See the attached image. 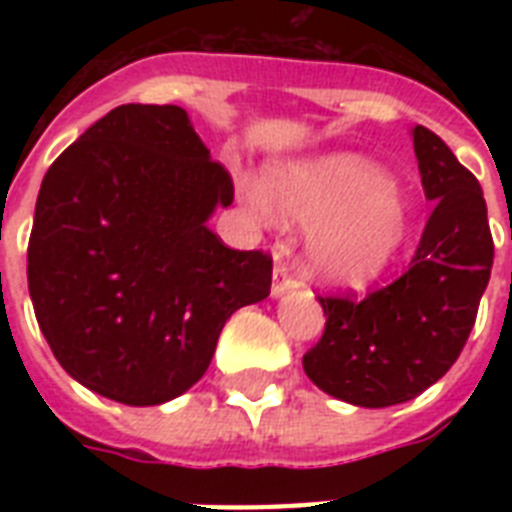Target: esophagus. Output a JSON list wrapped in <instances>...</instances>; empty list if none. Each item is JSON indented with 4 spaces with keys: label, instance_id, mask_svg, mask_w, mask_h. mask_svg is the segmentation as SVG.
<instances>
[{
    "label": "esophagus",
    "instance_id": "esophagus-1",
    "mask_svg": "<svg viewBox=\"0 0 512 512\" xmlns=\"http://www.w3.org/2000/svg\"><path fill=\"white\" fill-rule=\"evenodd\" d=\"M297 287V279H295V271H292V265L289 263H279L276 268H273V297L284 295V292H289V289Z\"/></svg>",
    "mask_w": 512,
    "mask_h": 512
}]
</instances>
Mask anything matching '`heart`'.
<instances>
[{"label":"heart","mask_w":512,"mask_h":512,"mask_svg":"<svg viewBox=\"0 0 512 512\" xmlns=\"http://www.w3.org/2000/svg\"><path fill=\"white\" fill-rule=\"evenodd\" d=\"M257 212L316 228L308 241L313 273L335 287L361 289L388 268L409 239V201L377 164L332 154L281 167L271 193L247 185Z\"/></svg>","instance_id":"1"}]
</instances>
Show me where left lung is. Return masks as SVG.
Wrapping results in <instances>:
<instances>
[{
    "mask_svg": "<svg viewBox=\"0 0 512 512\" xmlns=\"http://www.w3.org/2000/svg\"><path fill=\"white\" fill-rule=\"evenodd\" d=\"M414 154L436 204L409 271L364 297L319 295L327 324L303 356L324 393L366 409L412 401L452 369L492 276L494 241L476 175L422 124Z\"/></svg>",
    "mask_w": 512,
    "mask_h": 512,
    "instance_id": "left-lung-1",
    "label": "left lung"
}]
</instances>
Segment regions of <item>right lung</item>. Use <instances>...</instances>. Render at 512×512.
<instances>
[{"mask_svg":"<svg viewBox=\"0 0 512 512\" xmlns=\"http://www.w3.org/2000/svg\"><path fill=\"white\" fill-rule=\"evenodd\" d=\"M231 201V175L180 106L114 108L52 162L28 292L74 380L127 406L201 380L231 313L271 295V255L225 247L207 228Z\"/></svg>","mask_w":512,"mask_h":512,"instance_id":"add662e5","label":"right lung"}]
</instances>
